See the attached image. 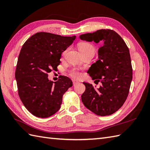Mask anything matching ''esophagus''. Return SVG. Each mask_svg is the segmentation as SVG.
Wrapping results in <instances>:
<instances>
[{
    "label": "esophagus",
    "instance_id": "obj_1",
    "mask_svg": "<svg viewBox=\"0 0 150 150\" xmlns=\"http://www.w3.org/2000/svg\"><path fill=\"white\" fill-rule=\"evenodd\" d=\"M78 81H76V80H73V85H75V84H78Z\"/></svg>",
    "mask_w": 150,
    "mask_h": 150
}]
</instances>
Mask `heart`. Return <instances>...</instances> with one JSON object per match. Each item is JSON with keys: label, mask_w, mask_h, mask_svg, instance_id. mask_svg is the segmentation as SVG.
Masks as SVG:
<instances>
[{"label": "heart", "mask_w": 150, "mask_h": 150, "mask_svg": "<svg viewBox=\"0 0 150 150\" xmlns=\"http://www.w3.org/2000/svg\"><path fill=\"white\" fill-rule=\"evenodd\" d=\"M78 47H79V50L81 53H89V52L95 53V47L90 43L82 42L79 44ZM70 75L75 78H79L80 77L81 73H79L77 69H73L71 71H70Z\"/></svg>", "instance_id": "heart-1"}]
</instances>
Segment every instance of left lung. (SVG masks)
<instances>
[{"label": "left lung", "instance_id": "left-lung-1", "mask_svg": "<svg viewBox=\"0 0 150 150\" xmlns=\"http://www.w3.org/2000/svg\"><path fill=\"white\" fill-rule=\"evenodd\" d=\"M79 38L87 42L104 43L98 48V60L88 71L92 79L101 85L96 88V86L83 82L86 90L81 96L82 102L97 115H110L120 109L129 93L132 81L129 49L113 30H99L81 35Z\"/></svg>", "mask_w": 150, "mask_h": 150}]
</instances>
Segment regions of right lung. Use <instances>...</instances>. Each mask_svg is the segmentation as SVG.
I'll use <instances>...</instances> for the list:
<instances>
[{"label":"right lung","mask_w":150,"mask_h":150,"mask_svg":"<svg viewBox=\"0 0 150 150\" xmlns=\"http://www.w3.org/2000/svg\"><path fill=\"white\" fill-rule=\"evenodd\" d=\"M75 39V35L63 37L39 32L22 46L15 79L22 103L35 117L47 118L57 112L63 95L73 86L68 77L60 75L59 80L53 82L48 79L47 73L60 64L62 53Z\"/></svg>","instance_id":"right-lung-1"}]
</instances>
